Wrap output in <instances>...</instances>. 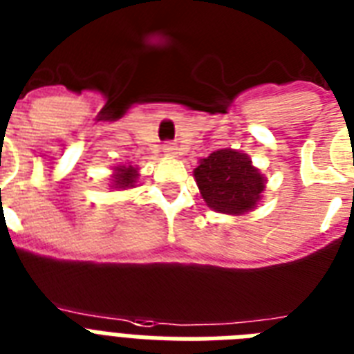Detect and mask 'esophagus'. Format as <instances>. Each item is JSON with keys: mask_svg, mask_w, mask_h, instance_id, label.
<instances>
[{"mask_svg": "<svg viewBox=\"0 0 354 354\" xmlns=\"http://www.w3.org/2000/svg\"><path fill=\"white\" fill-rule=\"evenodd\" d=\"M176 145L174 143H165L163 145V152H165V154H169V156H174L176 154Z\"/></svg>", "mask_w": 354, "mask_h": 354, "instance_id": "1", "label": "esophagus"}]
</instances>
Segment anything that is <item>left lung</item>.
I'll use <instances>...</instances> for the list:
<instances>
[{"instance_id":"1","label":"left lung","mask_w":354,"mask_h":354,"mask_svg":"<svg viewBox=\"0 0 354 354\" xmlns=\"http://www.w3.org/2000/svg\"><path fill=\"white\" fill-rule=\"evenodd\" d=\"M200 193L211 209L242 215L253 209L264 189V180L246 154L222 149L200 161L194 169Z\"/></svg>"}]
</instances>
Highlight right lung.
<instances>
[{
    "mask_svg": "<svg viewBox=\"0 0 354 354\" xmlns=\"http://www.w3.org/2000/svg\"><path fill=\"white\" fill-rule=\"evenodd\" d=\"M112 178L115 189L132 187L133 182H136V178H138V171H136L133 167H122V169H118V172H115Z\"/></svg>",
    "mask_w": 354,
    "mask_h": 354,
    "instance_id": "obj_1",
    "label": "right lung"
}]
</instances>
